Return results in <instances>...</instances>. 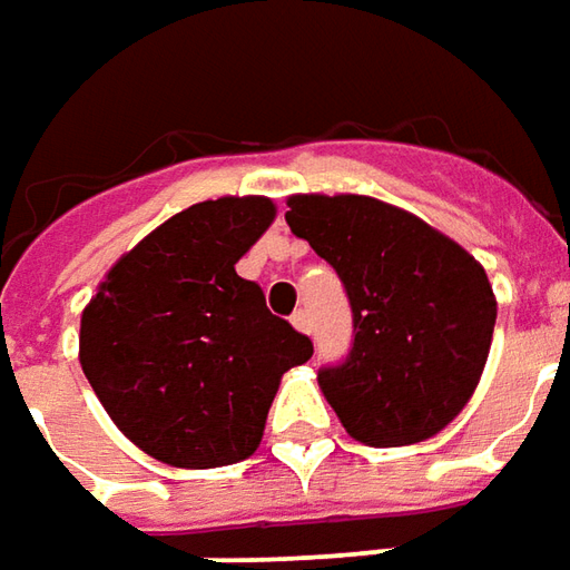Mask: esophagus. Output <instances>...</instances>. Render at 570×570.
<instances>
[{"instance_id": "esophagus-1", "label": "esophagus", "mask_w": 570, "mask_h": 570, "mask_svg": "<svg viewBox=\"0 0 570 570\" xmlns=\"http://www.w3.org/2000/svg\"><path fill=\"white\" fill-rule=\"evenodd\" d=\"M293 327H296V331H302V334H312V317H308V312H305V308H299V312L293 315Z\"/></svg>"}]
</instances>
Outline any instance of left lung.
Returning a JSON list of instances; mask_svg holds the SVG:
<instances>
[{"label":"left lung","instance_id":"obj_1","mask_svg":"<svg viewBox=\"0 0 570 570\" xmlns=\"http://www.w3.org/2000/svg\"><path fill=\"white\" fill-rule=\"evenodd\" d=\"M286 224L340 274L350 355L321 393L365 446H412L468 405L497 327L487 271L415 215L371 196H289Z\"/></svg>","mask_w":570,"mask_h":570}]
</instances>
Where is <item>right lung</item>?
I'll return each instance as SVG.
<instances>
[{"label": "right lung", "instance_id": "obj_1", "mask_svg": "<svg viewBox=\"0 0 570 570\" xmlns=\"http://www.w3.org/2000/svg\"><path fill=\"white\" fill-rule=\"evenodd\" d=\"M265 196L177 212L108 271L80 317V367L108 417L171 468L249 459L312 340L271 315L236 262L271 227Z\"/></svg>", "mask_w": 570, "mask_h": 570}]
</instances>
